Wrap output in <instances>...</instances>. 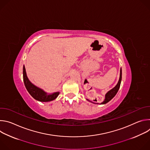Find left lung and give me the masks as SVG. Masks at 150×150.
Masks as SVG:
<instances>
[{"label": "left lung", "mask_w": 150, "mask_h": 150, "mask_svg": "<svg viewBox=\"0 0 150 150\" xmlns=\"http://www.w3.org/2000/svg\"><path fill=\"white\" fill-rule=\"evenodd\" d=\"M121 81H122V69H120V78H119V82H118L117 84L116 85V87H115L113 89L110 90L108 93L105 94V100L101 104H105V103H107L108 102H109V101H110L116 96V94H117V91H118V90H119V89L120 88Z\"/></svg>", "instance_id": "1"}]
</instances>
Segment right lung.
Returning a JSON list of instances; mask_svg holds the SVG:
<instances>
[{"instance_id":"right-lung-1","label":"right lung","mask_w":150,"mask_h":150,"mask_svg":"<svg viewBox=\"0 0 150 150\" xmlns=\"http://www.w3.org/2000/svg\"><path fill=\"white\" fill-rule=\"evenodd\" d=\"M23 80L25 87L30 94L35 100L40 101H50L54 100L59 94V92L54 93L52 94L47 95L43 90L37 87L28 79L25 72V68L23 67Z\"/></svg>"}]
</instances>
